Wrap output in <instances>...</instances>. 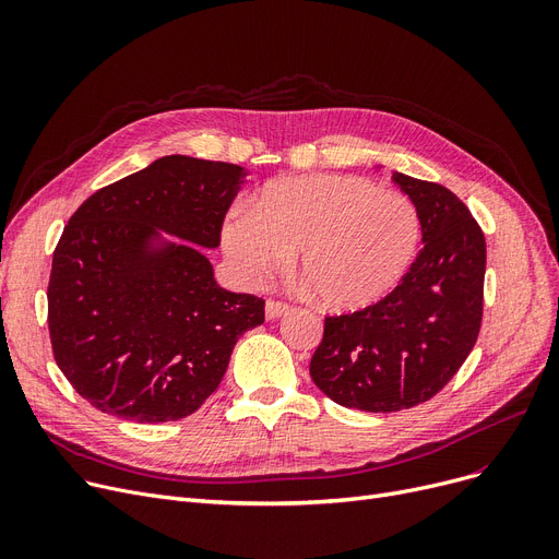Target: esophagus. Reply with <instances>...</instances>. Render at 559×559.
Returning a JSON list of instances; mask_svg holds the SVG:
<instances>
[{
    "mask_svg": "<svg viewBox=\"0 0 559 559\" xmlns=\"http://www.w3.org/2000/svg\"><path fill=\"white\" fill-rule=\"evenodd\" d=\"M287 310H289V306H287L285 301L270 299L267 304H264V317H267V319H278V317H283Z\"/></svg>",
    "mask_w": 559,
    "mask_h": 559,
    "instance_id": "obj_1",
    "label": "esophagus"
}]
</instances>
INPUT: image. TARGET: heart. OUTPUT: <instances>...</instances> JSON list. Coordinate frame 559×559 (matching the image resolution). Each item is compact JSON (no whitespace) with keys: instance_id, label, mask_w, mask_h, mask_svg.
Listing matches in <instances>:
<instances>
[{"instance_id":"b5f03b06","label":"heart","mask_w":559,"mask_h":559,"mask_svg":"<svg viewBox=\"0 0 559 559\" xmlns=\"http://www.w3.org/2000/svg\"><path fill=\"white\" fill-rule=\"evenodd\" d=\"M421 240L415 203L358 176L317 174L264 188L251 213L233 217L222 247L245 283L278 272L297 253V274L317 304L362 310L405 276Z\"/></svg>"}]
</instances>
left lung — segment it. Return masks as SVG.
Returning <instances> with one entry per match:
<instances>
[{
  "label": "left lung",
  "mask_w": 559,
  "mask_h": 559,
  "mask_svg": "<svg viewBox=\"0 0 559 559\" xmlns=\"http://www.w3.org/2000/svg\"><path fill=\"white\" fill-rule=\"evenodd\" d=\"M415 203L424 249L385 299L324 319L310 360L314 385L365 413H399L444 390L478 340L485 235L444 186L394 171Z\"/></svg>",
  "instance_id": "obj_1"
}]
</instances>
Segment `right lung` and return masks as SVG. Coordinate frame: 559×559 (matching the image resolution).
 Returning <instances> with one entry per match:
<instances>
[{
  "label": "right lung",
  "mask_w": 559,
  "mask_h": 559,
  "mask_svg": "<svg viewBox=\"0 0 559 559\" xmlns=\"http://www.w3.org/2000/svg\"><path fill=\"white\" fill-rule=\"evenodd\" d=\"M245 169L165 156L87 197L53 249L47 324L53 360L106 415L183 419L228 367L264 301L217 285L200 247L215 249ZM163 227L186 246L151 249Z\"/></svg>",
  "instance_id": "add662e5"
}]
</instances>
